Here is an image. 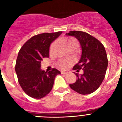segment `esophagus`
I'll return each mask as SVG.
<instances>
[{
	"instance_id": "1",
	"label": "esophagus",
	"mask_w": 122,
	"mask_h": 122,
	"mask_svg": "<svg viewBox=\"0 0 122 122\" xmlns=\"http://www.w3.org/2000/svg\"><path fill=\"white\" fill-rule=\"evenodd\" d=\"M67 73V72L65 71H61V74H66Z\"/></svg>"
}]
</instances>
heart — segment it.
<instances>
[{
    "label": "heart",
    "mask_w": 122,
    "mask_h": 122,
    "mask_svg": "<svg viewBox=\"0 0 122 122\" xmlns=\"http://www.w3.org/2000/svg\"><path fill=\"white\" fill-rule=\"evenodd\" d=\"M64 43L66 45L68 48L73 47V46H75V47L77 48V46H78V43H77V41L74 39V38H68V39H65ZM56 43L54 42L51 45L50 49H49V51H50L51 53L52 52V51L54 49L55 47H56ZM71 61L70 60H60L58 62V65H59V68H60L61 69H67L70 66V65L71 64Z\"/></svg>",
    "instance_id": "obj_1"
}]
</instances>
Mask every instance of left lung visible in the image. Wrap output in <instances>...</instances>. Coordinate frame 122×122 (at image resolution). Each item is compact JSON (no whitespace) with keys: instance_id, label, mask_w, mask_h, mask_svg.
<instances>
[{"instance_id":"left-lung-1","label":"left lung","mask_w":122,"mask_h":122,"mask_svg":"<svg viewBox=\"0 0 122 122\" xmlns=\"http://www.w3.org/2000/svg\"><path fill=\"white\" fill-rule=\"evenodd\" d=\"M66 35L74 36L80 43L81 56L73 70L84 71L81 75L76 73V81L70 84V87L82 95L93 93L98 89L105 77L108 65L105 48L100 41L86 32L70 31Z\"/></svg>"}]
</instances>
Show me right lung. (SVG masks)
Listing matches in <instances>:
<instances>
[{
    "label": "right lung",
    "instance_id": "right-lung-1",
    "mask_svg": "<svg viewBox=\"0 0 122 122\" xmlns=\"http://www.w3.org/2000/svg\"><path fill=\"white\" fill-rule=\"evenodd\" d=\"M62 32L43 33L32 36L18 53L15 71L18 82L25 93L30 97H45L52 89L54 79L60 71L53 68L49 72L41 69V61L49 57L51 44Z\"/></svg>",
    "mask_w": 122,
    "mask_h": 122
}]
</instances>
